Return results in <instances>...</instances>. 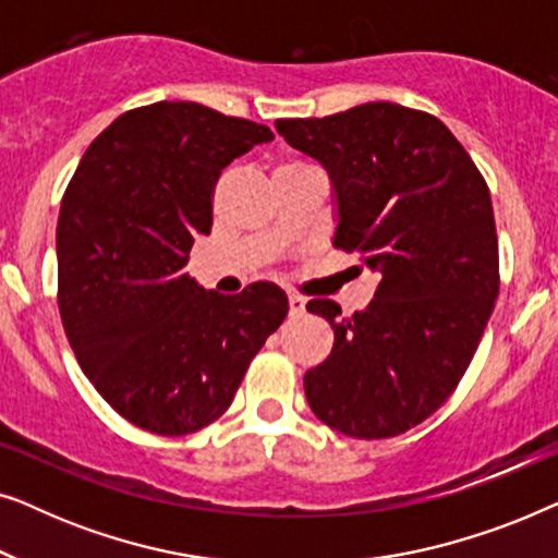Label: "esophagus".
Here are the masks:
<instances>
[{
    "label": "esophagus",
    "mask_w": 558,
    "mask_h": 558,
    "mask_svg": "<svg viewBox=\"0 0 558 558\" xmlns=\"http://www.w3.org/2000/svg\"><path fill=\"white\" fill-rule=\"evenodd\" d=\"M304 296H300V294H289V312H292V315L296 317V315H302L304 312Z\"/></svg>",
    "instance_id": "34e87169"
}]
</instances>
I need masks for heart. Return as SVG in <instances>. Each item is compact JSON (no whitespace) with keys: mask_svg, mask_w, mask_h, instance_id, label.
Segmentation results:
<instances>
[{"mask_svg":"<svg viewBox=\"0 0 558 558\" xmlns=\"http://www.w3.org/2000/svg\"><path fill=\"white\" fill-rule=\"evenodd\" d=\"M289 165H296V162H289ZM281 167H287V165H281Z\"/></svg>","mask_w":558,"mask_h":558,"instance_id":"heart-1","label":"heart"}]
</instances>
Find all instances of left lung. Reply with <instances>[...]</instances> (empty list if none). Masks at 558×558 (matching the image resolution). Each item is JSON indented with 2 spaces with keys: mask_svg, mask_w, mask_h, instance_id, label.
Instances as JSON below:
<instances>
[{
  "mask_svg": "<svg viewBox=\"0 0 558 558\" xmlns=\"http://www.w3.org/2000/svg\"><path fill=\"white\" fill-rule=\"evenodd\" d=\"M277 132L330 174L335 248L380 274L353 317L332 300L307 302L335 330L327 361L304 373L310 409L348 437H396L449 399L493 315L490 190L437 117L399 104L279 119Z\"/></svg>",
  "mask_w": 558,
  "mask_h": 558,
  "instance_id": "8db88e82",
  "label": "left lung"
}]
</instances>
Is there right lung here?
Segmentation results:
<instances>
[{"label":"right lung","mask_w":558,"mask_h":558,"mask_svg":"<svg viewBox=\"0 0 558 558\" xmlns=\"http://www.w3.org/2000/svg\"><path fill=\"white\" fill-rule=\"evenodd\" d=\"M269 126L193 101L132 109L90 142L60 205L58 307L78 365L126 422L193 434L223 414L289 300L256 281L205 292L185 271L220 170Z\"/></svg>","instance_id":"obj_1"}]
</instances>
